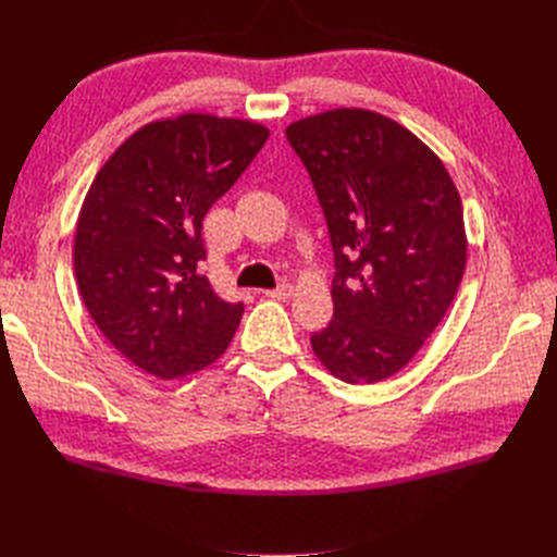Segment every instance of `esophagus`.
<instances>
[{
    "label": "esophagus",
    "mask_w": 557,
    "mask_h": 557,
    "mask_svg": "<svg viewBox=\"0 0 557 557\" xmlns=\"http://www.w3.org/2000/svg\"><path fill=\"white\" fill-rule=\"evenodd\" d=\"M290 295H293L290 283H281L278 288H274V290H264V297H272V299H288Z\"/></svg>",
    "instance_id": "1"
}]
</instances>
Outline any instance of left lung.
Masks as SVG:
<instances>
[{
	"mask_svg": "<svg viewBox=\"0 0 557 557\" xmlns=\"http://www.w3.org/2000/svg\"><path fill=\"white\" fill-rule=\"evenodd\" d=\"M323 207L334 318L311 336L346 383L397 374L442 323L467 264L462 201L444 162L376 111L332 109L285 129Z\"/></svg>",
	"mask_w": 557,
	"mask_h": 557,
	"instance_id": "obj_1",
	"label": "left lung"
}]
</instances>
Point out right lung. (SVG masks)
<instances>
[{
  "instance_id": "add662e5",
  "label": "right lung",
  "mask_w": 557,
  "mask_h": 557,
  "mask_svg": "<svg viewBox=\"0 0 557 557\" xmlns=\"http://www.w3.org/2000/svg\"><path fill=\"white\" fill-rule=\"evenodd\" d=\"M242 117L183 113L117 146L83 199L74 274L111 346L158 379L199 372L223 356L244 305L215 295L201 221L264 146Z\"/></svg>"
}]
</instances>
